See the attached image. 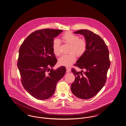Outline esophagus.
Here are the masks:
<instances>
[{
    "mask_svg": "<svg viewBox=\"0 0 126 126\" xmlns=\"http://www.w3.org/2000/svg\"><path fill=\"white\" fill-rule=\"evenodd\" d=\"M66 72H71V68H69V67H66Z\"/></svg>",
    "mask_w": 126,
    "mask_h": 126,
    "instance_id": "1",
    "label": "esophagus"
}]
</instances>
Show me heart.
Masks as SVG:
<instances>
[{
    "label": "heart",
    "mask_w": 126,
    "mask_h": 126,
    "mask_svg": "<svg viewBox=\"0 0 126 126\" xmlns=\"http://www.w3.org/2000/svg\"><path fill=\"white\" fill-rule=\"evenodd\" d=\"M61 40L66 44L70 45L69 53L61 57L59 63L61 65L70 66L76 60V55L80 57L85 52L87 49V42L83 38H79L78 35L71 32H66L61 37ZM54 54L59 56L61 54L60 42L58 39H54L52 45Z\"/></svg>",
    "instance_id": "1"
}]
</instances>
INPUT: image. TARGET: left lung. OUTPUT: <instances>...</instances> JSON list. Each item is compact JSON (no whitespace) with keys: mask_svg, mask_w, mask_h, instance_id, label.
Wrapping results in <instances>:
<instances>
[{"mask_svg":"<svg viewBox=\"0 0 126 126\" xmlns=\"http://www.w3.org/2000/svg\"><path fill=\"white\" fill-rule=\"evenodd\" d=\"M74 33L84 36L87 49L75 64L84 71L72 69L76 78L71 90L77 97L88 99L96 95L106 83L110 65L109 51L100 36L90 30H81Z\"/></svg>","mask_w":126,"mask_h":126,"instance_id":"8db88e82","label":"left lung"}]
</instances>
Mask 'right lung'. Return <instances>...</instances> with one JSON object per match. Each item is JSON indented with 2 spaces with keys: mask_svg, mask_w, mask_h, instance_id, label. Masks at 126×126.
Instances as JSON below:
<instances>
[{
  "mask_svg": "<svg viewBox=\"0 0 126 126\" xmlns=\"http://www.w3.org/2000/svg\"><path fill=\"white\" fill-rule=\"evenodd\" d=\"M62 31L50 29L35 31L26 38L20 48L17 66L22 84L37 99H47L52 96L57 82L66 72L63 66L56 70L52 68L57 62L52 43Z\"/></svg>",
  "mask_w": 126,
  "mask_h": 126,
  "instance_id": "1",
  "label": "right lung"
}]
</instances>
